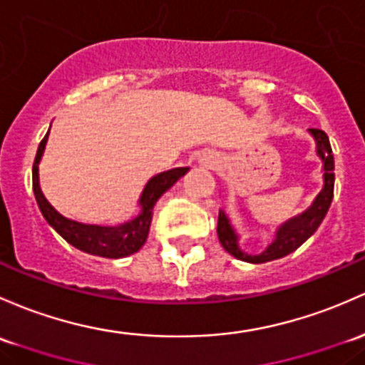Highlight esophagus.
Masks as SVG:
<instances>
[{
    "mask_svg": "<svg viewBox=\"0 0 365 365\" xmlns=\"http://www.w3.org/2000/svg\"><path fill=\"white\" fill-rule=\"evenodd\" d=\"M201 163L205 164V166L212 168V166H215V164H217V157H215V155H206V157H202Z\"/></svg>",
    "mask_w": 365,
    "mask_h": 365,
    "instance_id": "esophagus-1",
    "label": "esophagus"
}]
</instances>
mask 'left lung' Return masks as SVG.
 I'll return each mask as SVG.
<instances>
[{
    "label": "left lung",
    "mask_w": 365,
    "mask_h": 365,
    "mask_svg": "<svg viewBox=\"0 0 365 365\" xmlns=\"http://www.w3.org/2000/svg\"><path fill=\"white\" fill-rule=\"evenodd\" d=\"M308 133L312 134L314 140L317 155L322 160V173H324L322 175V178H324L322 190L317 194V197L313 199V202L304 212L295 215V217L289 218V220H285L276 227L273 241L260 253H248L241 250L240 234L234 229L227 213L220 210L217 224L218 240H220L224 250L231 253L236 259L250 264H262L269 262V260L282 259V257L297 250L308 237H312L317 232V229L324 222L325 215L331 208L332 197H334V155H332L329 136L322 129H308Z\"/></svg>",
    "instance_id": "1"
}]
</instances>
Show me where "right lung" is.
<instances>
[{
    "label": "right lung",
    "instance_id": "1",
    "mask_svg": "<svg viewBox=\"0 0 365 365\" xmlns=\"http://www.w3.org/2000/svg\"><path fill=\"white\" fill-rule=\"evenodd\" d=\"M51 131V129H48ZM48 133L41 140L38 147L36 157L33 164V190L36 197L40 212L48 222V225L53 227V231L64 237L68 243L73 245L78 250L91 253V255L106 257V259H122V257L133 255L140 250L147 241L148 232H150V224L153 217V206L159 201L160 195L171 189L182 176L189 173V168H173V170L163 171L159 175L152 176L143 187V192L140 195V212L131 220L124 222L118 225H96V224H82V222L71 220L57 212L56 208L48 202L41 192L40 187V160L43 157L45 145H47Z\"/></svg>",
    "mask_w": 365,
    "mask_h": 365
}]
</instances>
